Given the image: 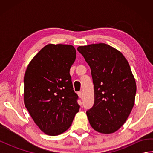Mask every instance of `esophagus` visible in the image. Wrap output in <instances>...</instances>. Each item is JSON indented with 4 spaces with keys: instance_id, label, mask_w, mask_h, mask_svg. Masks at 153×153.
<instances>
[{
    "instance_id": "esophagus-1",
    "label": "esophagus",
    "mask_w": 153,
    "mask_h": 153,
    "mask_svg": "<svg viewBox=\"0 0 153 153\" xmlns=\"http://www.w3.org/2000/svg\"><path fill=\"white\" fill-rule=\"evenodd\" d=\"M77 95H78V97H79V98H81V99L83 98V93L82 91H79V92L77 93Z\"/></svg>"
}]
</instances>
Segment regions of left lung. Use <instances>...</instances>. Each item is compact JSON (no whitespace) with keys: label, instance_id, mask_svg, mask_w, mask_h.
I'll return each mask as SVG.
<instances>
[{"label":"left lung","instance_id":"8db88e82","mask_svg":"<svg viewBox=\"0 0 153 153\" xmlns=\"http://www.w3.org/2000/svg\"><path fill=\"white\" fill-rule=\"evenodd\" d=\"M91 70L95 102L87 111L91 126L110 134L123 126L135 104L136 83L128 60L122 53L105 43L79 46Z\"/></svg>","mask_w":153,"mask_h":153}]
</instances>
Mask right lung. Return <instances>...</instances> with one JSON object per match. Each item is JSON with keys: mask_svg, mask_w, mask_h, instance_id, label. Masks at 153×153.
<instances>
[{"mask_svg": "<svg viewBox=\"0 0 153 153\" xmlns=\"http://www.w3.org/2000/svg\"><path fill=\"white\" fill-rule=\"evenodd\" d=\"M76 58L72 45L48 44L32 58L25 71V106L35 124L48 135L68 130L79 110L70 75Z\"/></svg>", "mask_w": 153, "mask_h": 153, "instance_id": "1", "label": "right lung"}]
</instances>
